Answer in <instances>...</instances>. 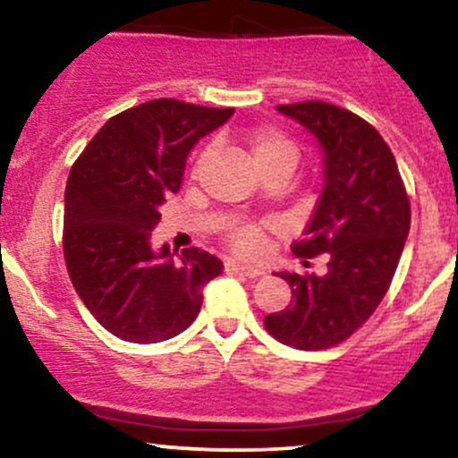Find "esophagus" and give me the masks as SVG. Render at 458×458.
<instances>
[{
    "label": "esophagus",
    "instance_id": "obj_1",
    "mask_svg": "<svg viewBox=\"0 0 458 458\" xmlns=\"http://www.w3.org/2000/svg\"><path fill=\"white\" fill-rule=\"evenodd\" d=\"M225 273H236V276H247V277H256L260 276V269L259 267H251V265H245V262H239V260H225Z\"/></svg>",
    "mask_w": 458,
    "mask_h": 458
}]
</instances>
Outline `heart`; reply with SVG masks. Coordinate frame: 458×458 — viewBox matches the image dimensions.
Masks as SVG:
<instances>
[{
  "label": "heart",
  "instance_id": "1",
  "mask_svg": "<svg viewBox=\"0 0 458 458\" xmlns=\"http://www.w3.org/2000/svg\"><path fill=\"white\" fill-rule=\"evenodd\" d=\"M250 150L251 157H254L256 165L267 167L273 165V163L288 161L295 165L297 161V148L293 146L291 140H286L284 135L277 133L273 129H259L250 135ZM207 157V152L202 155V159ZM234 245L236 250L243 251V254H254L260 245V234L256 228H241L239 233L234 234Z\"/></svg>",
  "mask_w": 458,
  "mask_h": 458
}]
</instances>
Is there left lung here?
Instances as JSON below:
<instances>
[{"label":"left lung","mask_w":458,"mask_h":458,"mask_svg":"<svg viewBox=\"0 0 458 458\" xmlns=\"http://www.w3.org/2000/svg\"><path fill=\"white\" fill-rule=\"evenodd\" d=\"M277 112L301 124L323 152V191L293 254H325L329 262L323 276L276 273L291 286L293 303L265 317V327L295 349H329L386 297L411 211L390 146L366 120L320 101L277 105Z\"/></svg>","instance_id":"1"}]
</instances>
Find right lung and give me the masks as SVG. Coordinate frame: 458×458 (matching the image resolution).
Returning a JSON list of instances; mask_svg holds the SVG:
<instances>
[{
	"instance_id": "1",
	"label": "right lung",
	"mask_w": 458,
	"mask_h": 458,
	"mask_svg": "<svg viewBox=\"0 0 458 458\" xmlns=\"http://www.w3.org/2000/svg\"><path fill=\"white\" fill-rule=\"evenodd\" d=\"M234 109L157 98L114 115L72 165L64 191V259L79 299L127 343L185 331L202 288L222 273L208 251L152 247L161 207L181 189L187 157Z\"/></svg>"
}]
</instances>
